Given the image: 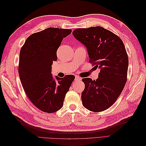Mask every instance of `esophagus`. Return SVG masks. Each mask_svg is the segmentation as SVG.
Segmentation results:
<instances>
[{
    "mask_svg": "<svg viewBox=\"0 0 146 146\" xmlns=\"http://www.w3.org/2000/svg\"><path fill=\"white\" fill-rule=\"evenodd\" d=\"M75 81L77 82V81H81V78L79 77H78V76H75Z\"/></svg>",
    "mask_w": 146,
    "mask_h": 146,
    "instance_id": "1",
    "label": "esophagus"
}]
</instances>
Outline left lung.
Wrapping results in <instances>:
<instances>
[{"label":"left lung","instance_id":"obj_1","mask_svg":"<svg viewBox=\"0 0 146 146\" xmlns=\"http://www.w3.org/2000/svg\"><path fill=\"white\" fill-rule=\"evenodd\" d=\"M74 37L87 50L90 62L100 71L98 78H83L82 105L92 112L106 110L116 102L127 82L128 55L121 39L112 32L97 26L75 29Z\"/></svg>","mask_w":146,"mask_h":146}]
</instances>
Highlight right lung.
<instances>
[{
    "instance_id": "1",
    "label": "right lung",
    "mask_w": 146,
    "mask_h": 146,
    "mask_svg": "<svg viewBox=\"0 0 146 146\" xmlns=\"http://www.w3.org/2000/svg\"><path fill=\"white\" fill-rule=\"evenodd\" d=\"M72 30L49 27L27 38L19 53L18 72L28 98L38 109L53 113L64 105L65 95L75 76L64 78L51 73L53 61L64 38Z\"/></svg>"
}]
</instances>
